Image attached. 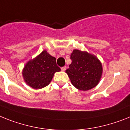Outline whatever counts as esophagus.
Listing matches in <instances>:
<instances>
[{"label": "esophagus", "mask_w": 130, "mask_h": 130, "mask_svg": "<svg viewBox=\"0 0 130 130\" xmlns=\"http://www.w3.org/2000/svg\"><path fill=\"white\" fill-rule=\"evenodd\" d=\"M66 69H67V67H65V66H64V67H61V69L62 71H65L66 70Z\"/></svg>", "instance_id": "esophagus-1"}]
</instances>
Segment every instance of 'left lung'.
Wrapping results in <instances>:
<instances>
[{
  "label": "left lung",
  "instance_id": "left-lung-1",
  "mask_svg": "<svg viewBox=\"0 0 130 130\" xmlns=\"http://www.w3.org/2000/svg\"><path fill=\"white\" fill-rule=\"evenodd\" d=\"M66 73L73 85L80 90L92 89L98 85L102 73V64L96 56L75 50Z\"/></svg>",
  "mask_w": 130,
  "mask_h": 130
}]
</instances>
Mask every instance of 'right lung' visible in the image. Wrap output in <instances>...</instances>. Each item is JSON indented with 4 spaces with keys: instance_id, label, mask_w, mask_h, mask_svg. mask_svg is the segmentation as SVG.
Returning <instances> with one entry per match:
<instances>
[{
    "instance_id": "right-lung-1",
    "label": "right lung",
    "mask_w": 130,
    "mask_h": 130,
    "mask_svg": "<svg viewBox=\"0 0 130 130\" xmlns=\"http://www.w3.org/2000/svg\"><path fill=\"white\" fill-rule=\"evenodd\" d=\"M60 71L61 69L56 64V59L46 51H43L36 58L27 63L22 75L27 85L38 89L48 85L54 73Z\"/></svg>"
}]
</instances>
